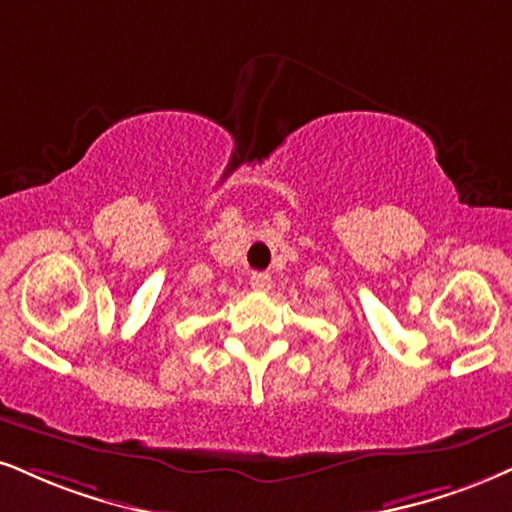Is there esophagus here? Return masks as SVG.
<instances>
[{
  "instance_id": "esophagus-1",
  "label": "esophagus",
  "mask_w": 512,
  "mask_h": 512,
  "mask_svg": "<svg viewBox=\"0 0 512 512\" xmlns=\"http://www.w3.org/2000/svg\"><path fill=\"white\" fill-rule=\"evenodd\" d=\"M270 287V275L268 273H254L251 275V289H256V292H266Z\"/></svg>"
}]
</instances>
